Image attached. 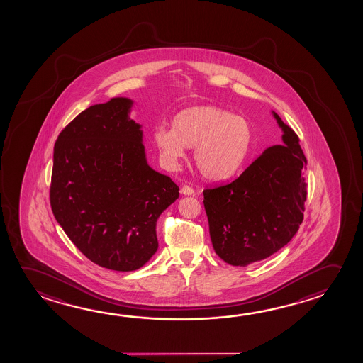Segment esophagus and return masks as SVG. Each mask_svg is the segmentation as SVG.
<instances>
[{"label":"esophagus","mask_w":363,"mask_h":363,"mask_svg":"<svg viewBox=\"0 0 363 363\" xmlns=\"http://www.w3.org/2000/svg\"><path fill=\"white\" fill-rule=\"evenodd\" d=\"M180 193L183 194V196H193L194 194V189L189 186V185H183L182 186V189H180Z\"/></svg>","instance_id":"34e87169"}]
</instances>
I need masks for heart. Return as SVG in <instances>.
Here are the masks:
<instances>
[{
    "instance_id": "1",
    "label": "heart",
    "mask_w": 363,
    "mask_h": 363,
    "mask_svg": "<svg viewBox=\"0 0 363 363\" xmlns=\"http://www.w3.org/2000/svg\"><path fill=\"white\" fill-rule=\"evenodd\" d=\"M156 149L167 167H174L193 149V162L203 177L225 179L246 162L253 144L250 122L216 106H191L174 116L172 128L152 133Z\"/></svg>"
}]
</instances>
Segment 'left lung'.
<instances>
[{"label": "left lung", "instance_id": "obj_1", "mask_svg": "<svg viewBox=\"0 0 363 363\" xmlns=\"http://www.w3.org/2000/svg\"><path fill=\"white\" fill-rule=\"evenodd\" d=\"M271 113L282 145L267 147L233 182L203 191L214 251L232 266L270 257L291 241L304 218L306 159L296 133Z\"/></svg>", "mask_w": 363, "mask_h": 363}]
</instances>
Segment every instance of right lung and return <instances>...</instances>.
Wrapping results in <instances>:
<instances>
[{
    "label": "right lung",
    "mask_w": 363,
    "mask_h": 363,
    "mask_svg": "<svg viewBox=\"0 0 363 363\" xmlns=\"http://www.w3.org/2000/svg\"><path fill=\"white\" fill-rule=\"evenodd\" d=\"M133 106L126 97L91 106L54 146V217L86 259L115 271L152 257L157 218L179 198L178 185L147 164Z\"/></svg>",
    "instance_id": "right-lung-1"
}]
</instances>
